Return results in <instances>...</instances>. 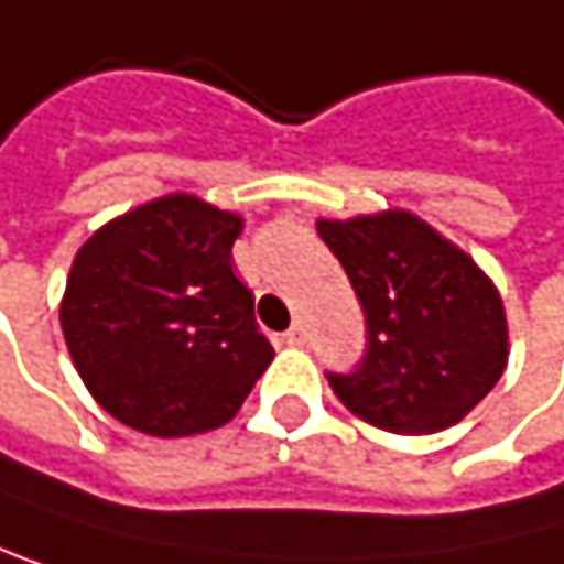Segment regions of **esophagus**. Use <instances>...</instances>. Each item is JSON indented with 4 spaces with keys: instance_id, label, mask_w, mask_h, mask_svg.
I'll return each instance as SVG.
<instances>
[{
    "instance_id": "esophagus-1",
    "label": "esophagus",
    "mask_w": 564,
    "mask_h": 564,
    "mask_svg": "<svg viewBox=\"0 0 564 564\" xmlns=\"http://www.w3.org/2000/svg\"><path fill=\"white\" fill-rule=\"evenodd\" d=\"M284 338H288V345H304V341H307V328H304V324L297 321V324H294V328H291Z\"/></svg>"
}]
</instances>
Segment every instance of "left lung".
I'll use <instances>...</instances> for the list:
<instances>
[{
    "label": "left lung",
    "instance_id": "8db88e82",
    "mask_svg": "<svg viewBox=\"0 0 564 564\" xmlns=\"http://www.w3.org/2000/svg\"><path fill=\"white\" fill-rule=\"evenodd\" d=\"M365 311L368 348L351 376H328L351 416L402 436L460 423L508 368L501 291L426 219L386 209L317 219Z\"/></svg>",
    "mask_w": 564,
    "mask_h": 564
}]
</instances>
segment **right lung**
Here are the masks:
<instances>
[{
    "mask_svg": "<svg viewBox=\"0 0 564 564\" xmlns=\"http://www.w3.org/2000/svg\"><path fill=\"white\" fill-rule=\"evenodd\" d=\"M243 216L169 192L94 229L59 328L87 392L148 436L226 426L273 361L253 294L232 273Z\"/></svg>",
    "mask_w": 564,
    "mask_h": 564,
    "instance_id": "right-lung-1",
    "label": "right lung"
}]
</instances>
